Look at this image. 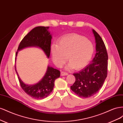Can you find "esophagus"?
Masks as SVG:
<instances>
[{"instance_id": "1", "label": "esophagus", "mask_w": 123, "mask_h": 123, "mask_svg": "<svg viewBox=\"0 0 123 123\" xmlns=\"http://www.w3.org/2000/svg\"><path fill=\"white\" fill-rule=\"evenodd\" d=\"M68 74V73H67V72H63V71L61 72V75H62V76H65V75H67Z\"/></svg>"}]
</instances>
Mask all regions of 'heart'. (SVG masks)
I'll list each match as a JSON object with an SVG mask.
<instances>
[{"label": "heart", "instance_id": "obj_1", "mask_svg": "<svg viewBox=\"0 0 123 123\" xmlns=\"http://www.w3.org/2000/svg\"><path fill=\"white\" fill-rule=\"evenodd\" d=\"M94 52V47L90 41L77 34H71L62 37L58 44L53 43L51 46L52 59L54 64L61 67L67 61L68 70L80 69L86 66L90 61Z\"/></svg>", "mask_w": 123, "mask_h": 123}]
</instances>
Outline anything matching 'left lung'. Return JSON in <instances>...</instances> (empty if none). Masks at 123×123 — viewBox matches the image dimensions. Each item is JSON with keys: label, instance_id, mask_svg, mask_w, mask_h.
Masks as SVG:
<instances>
[{"label": "left lung", "instance_id": "8db88e82", "mask_svg": "<svg viewBox=\"0 0 123 123\" xmlns=\"http://www.w3.org/2000/svg\"><path fill=\"white\" fill-rule=\"evenodd\" d=\"M95 37L96 52L91 64L79 73H74L75 81L70 87L80 97L88 98L94 95L101 88L107 76L108 54L102 38L92 30Z\"/></svg>", "mask_w": 123, "mask_h": 123}]
</instances>
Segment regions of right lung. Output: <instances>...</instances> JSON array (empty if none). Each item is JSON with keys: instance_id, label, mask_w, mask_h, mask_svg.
I'll use <instances>...</instances> for the list:
<instances>
[{"instance_id": "obj_1", "label": "right lung", "mask_w": 123, "mask_h": 123, "mask_svg": "<svg viewBox=\"0 0 123 123\" xmlns=\"http://www.w3.org/2000/svg\"><path fill=\"white\" fill-rule=\"evenodd\" d=\"M49 28V27H37L26 35L18 46L15 60L18 51L30 47L40 48L47 55V57L49 58L52 37L48 30ZM15 68L21 88L28 95L35 99H40L47 97L52 92L55 80L60 76L59 70L48 66L45 75L38 83L33 85H26L20 79L16 69V66Z\"/></svg>"}]
</instances>
